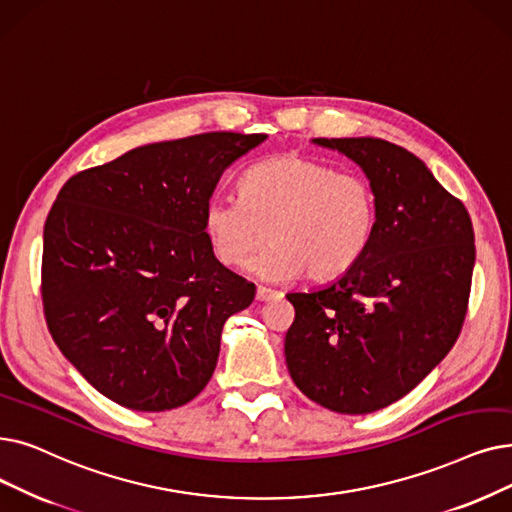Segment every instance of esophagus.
Instances as JSON below:
<instances>
[{
  "label": "esophagus",
  "mask_w": 512,
  "mask_h": 512,
  "mask_svg": "<svg viewBox=\"0 0 512 512\" xmlns=\"http://www.w3.org/2000/svg\"><path fill=\"white\" fill-rule=\"evenodd\" d=\"M280 293L274 291V288H268V286H259L257 288V301H270L274 297H278Z\"/></svg>",
  "instance_id": "34e87169"
}]
</instances>
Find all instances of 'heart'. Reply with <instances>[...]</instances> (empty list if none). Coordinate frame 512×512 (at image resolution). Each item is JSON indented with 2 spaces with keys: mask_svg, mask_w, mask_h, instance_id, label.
Returning a JSON list of instances; mask_svg holds the SVG:
<instances>
[{
  "mask_svg": "<svg viewBox=\"0 0 512 512\" xmlns=\"http://www.w3.org/2000/svg\"><path fill=\"white\" fill-rule=\"evenodd\" d=\"M240 201L211 196L203 232L224 268L253 261L261 278L332 280L362 259L379 226V196L358 171H337L307 154L284 152L240 177Z\"/></svg>",
  "mask_w": 512,
  "mask_h": 512,
  "instance_id": "b5f03b06",
  "label": "heart"
}]
</instances>
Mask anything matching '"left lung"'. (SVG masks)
<instances>
[{
	"mask_svg": "<svg viewBox=\"0 0 512 512\" xmlns=\"http://www.w3.org/2000/svg\"><path fill=\"white\" fill-rule=\"evenodd\" d=\"M358 163L379 196V226L339 280L291 293L284 339L295 385L339 414H368L410 393L454 347L475 265L471 215L402 146L318 138Z\"/></svg>",
	"mask_w": 512,
	"mask_h": 512,
	"instance_id": "obj_1",
	"label": "left lung"
}]
</instances>
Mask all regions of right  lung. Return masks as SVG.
Listing matches in <instances>:
<instances>
[{
  "label": "right lung",
  "instance_id": "right-lung-1",
  "mask_svg": "<svg viewBox=\"0 0 512 512\" xmlns=\"http://www.w3.org/2000/svg\"><path fill=\"white\" fill-rule=\"evenodd\" d=\"M265 133L211 131L79 171L43 226L41 301L92 387L138 412L180 408L213 376L221 328L255 284L211 255L203 211Z\"/></svg>",
  "mask_w": 512,
  "mask_h": 512
}]
</instances>
